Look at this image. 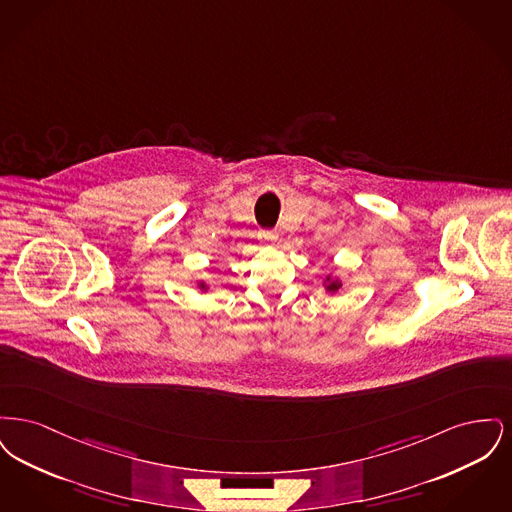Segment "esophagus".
Masks as SVG:
<instances>
[{
  "instance_id": "1",
  "label": "esophagus",
  "mask_w": 512,
  "mask_h": 512,
  "mask_svg": "<svg viewBox=\"0 0 512 512\" xmlns=\"http://www.w3.org/2000/svg\"><path fill=\"white\" fill-rule=\"evenodd\" d=\"M259 238H261L263 242L274 244V242L278 240V234H276V232H272V230H263V232H259Z\"/></svg>"
}]
</instances>
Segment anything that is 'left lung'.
Returning a JSON list of instances; mask_svg holds the SVG:
<instances>
[{"label": "left lung", "instance_id": "8db88e82", "mask_svg": "<svg viewBox=\"0 0 512 512\" xmlns=\"http://www.w3.org/2000/svg\"><path fill=\"white\" fill-rule=\"evenodd\" d=\"M322 286H324V290L330 293V295H336V293L340 292L343 282H341L340 276L326 274V278L322 280Z\"/></svg>", "mask_w": 512, "mask_h": 512}]
</instances>
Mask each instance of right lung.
<instances>
[{"label": "right lung", "instance_id": "1", "mask_svg": "<svg viewBox=\"0 0 512 512\" xmlns=\"http://www.w3.org/2000/svg\"><path fill=\"white\" fill-rule=\"evenodd\" d=\"M195 286H197V290H199V292H209V284H207V282H203V280H197V282H195Z\"/></svg>", "mask_w": 512, "mask_h": 512}]
</instances>
